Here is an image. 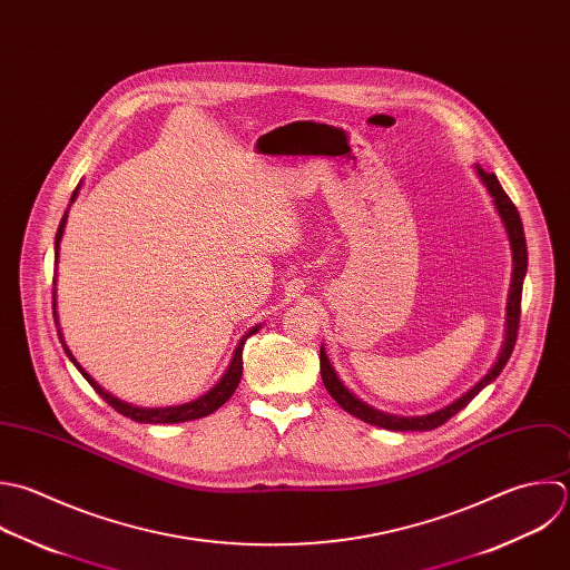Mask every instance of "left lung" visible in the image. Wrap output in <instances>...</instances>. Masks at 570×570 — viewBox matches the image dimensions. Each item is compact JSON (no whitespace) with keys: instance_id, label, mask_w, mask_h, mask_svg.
Returning <instances> with one entry per match:
<instances>
[{"instance_id":"obj_1","label":"left lung","mask_w":570,"mask_h":570,"mask_svg":"<svg viewBox=\"0 0 570 570\" xmlns=\"http://www.w3.org/2000/svg\"><path fill=\"white\" fill-rule=\"evenodd\" d=\"M478 173L482 177V181L487 184L489 193L495 199V208L502 215V222L507 226L509 239H511V248H513V284H511V295H509V317H507V342L504 348L495 362V366L489 371V375L478 382L466 395H462L458 402H453L451 406L431 413V415H422V417H395V415H386L382 411H375L371 406H366L364 402H360L337 377V373L333 371L324 348L320 351V371H322V380L326 391L331 393V397L351 415L360 417L362 422H368L373 426L380 429H389V431H433L438 426H442L444 422H449L453 415H458L464 406H469L473 402V397L489 386L507 366V362L511 360V353L515 348L518 342V333H520V315H522V288H524V275H527V266H529V250H527V237H524V226L520 219V213L515 208V204L511 202V197L504 193V188L500 186L495 173H487L484 168L478 166Z\"/></svg>"}]
</instances>
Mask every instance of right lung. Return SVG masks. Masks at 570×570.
I'll return each mask as SVG.
<instances>
[{"instance_id":"add662e5","label":"right lung","mask_w":570,"mask_h":570,"mask_svg":"<svg viewBox=\"0 0 570 570\" xmlns=\"http://www.w3.org/2000/svg\"><path fill=\"white\" fill-rule=\"evenodd\" d=\"M75 195H77V190L72 193L70 202L75 199ZM66 217H68V210L63 213V217H61V222H59V228H57V235H55V257L59 255V239H61V233H63V226H66ZM52 284H55V277H52ZM52 317H55V324H57L55 291H52ZM255 333H257V326H255V328H250V331L244 335V340L239 342V346H237V351H235V355H233V362H230V366H228L226 375H224V377L219 380V384H217L215 389H210L204 397H199V400H195V402H190V404L170 406V409H137V406H130V404H124V402L115 400V397H112V395H108V393H106L97 382H92V380H90V375H88V373H83V368L75 362V357H72V355H70V351L66 348L63 337H61V333H59V328H57V335H59V342H61V346H63L66 355H68V357H70V362L79 368V373L88 380V384L95 389V393H97V395H99L108 406H112L117 413H121L124 417H130L132 422H141V424H175V422L199 420V417H204V415L215 413L222 404H226V400L235 393V389H237V384H239V380H242V368H244L242 351H244V342H246L250 335H255Z\"/></svg>"}]
</instances>
